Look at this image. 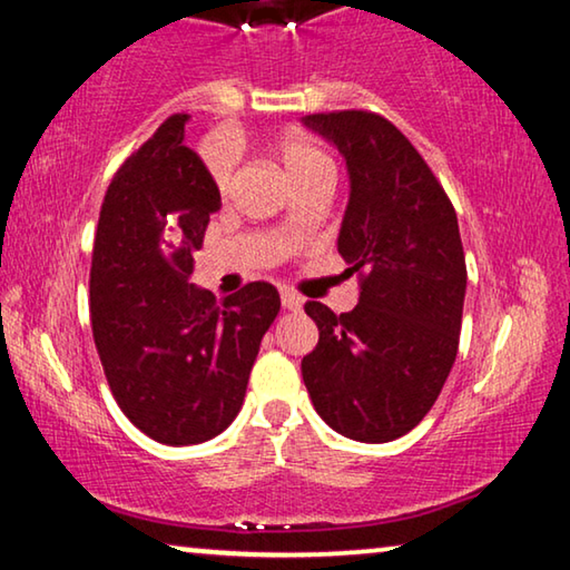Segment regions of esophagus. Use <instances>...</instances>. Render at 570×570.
I'll return each instance as SVG.
<instances>
[{
    "label": "esophagus",
    "instance_id": "34e87169",
    "mask_svg": "<svg viewBox=\"0 0 570 570\" xmlns=\"http://www.w3.org/2000/svg\"><path fill=\"white\" fill-rule=\"evenodd\" d=\"M282 304H284V309L299 312V309L304 307V299H302V296H299V294L288 292V288H282Z\"/></svg>",
    "mask_w": 570,
    "mask_h": 570
}]
</instances>
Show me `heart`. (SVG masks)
I'll return each mask as SVG.
<instances>
[{"instance_id": "b5f03b06", "label": "heart", "mask_w": 570, "mask_h": 570, "mask_svg": "<svg viewBox=\"0 0 570 570\" xmlns=\"http://www.w3.org/2000/svg\"><path fill=\"white\" fill-rule=\"evenodd\" d=\"M274 153L278 156V160H282V166L286 168V174L292 181H296V178L307 176L312 171H317V168L330 166V158L325 156V153H322L317 146H312L307 138H302V135H294V132L278 138L274 142ZM207 168H209V176H212V181H215L217 189L225 191L227 184H230V171H227L225 158L219 156V153L209 150Z\"/></svg>"}]
</instances>
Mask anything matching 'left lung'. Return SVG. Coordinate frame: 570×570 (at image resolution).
<instances>
[{"instance_id": "8db88e82", "label": "left lung", "mask_w": 570, "mask_h": 570, "mask_svg": "<svg viewBox=\"0 0 570 570\" xmlns=\"http://www.w3.org/2000/svg\"><path fill=\"white\" fill-rule=\"evenodd\" d=\"M302 122L343 153L351 199L337 235L355 309L304 312L320 343L302 361L314 410L340 435L389 443L417 428L455 363L465 299L458 217L424 158L386 117L345 109Z\"/></svg>"}]
</instances>
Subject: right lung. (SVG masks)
Returning <instances> with one entry per match:
<instances>
[{"label": "right lung", "mask_w": 570, "mask_h": 570, "mask_svg": "<svg viewBox=\"0 0 570 570\" xmlns=\"http://www.w3.org/2000/svg\"><path fill=\"white\" fill-rule=\"evenodd\" d=\"M171 115L105 194L89 278L91 333L107 384L135 428L197 445L240 412L261 340L282 309L253 282L223 302L189 284L209 215L223 207L207 166Z\"/></svg>", "instance_id": "add662e5"}]
</instances>
